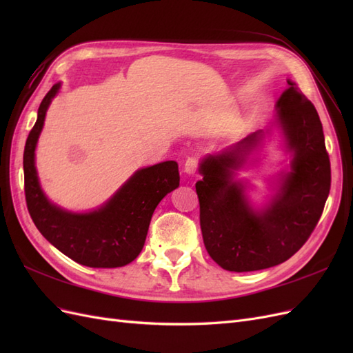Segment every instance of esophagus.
Wrapping results in <instances>:
<instances>
[{"instance_id": "obj_1", "label": "esophagus", "mask_w": 353, "mask_h": 353, "mask_svg": "<svg viewBox=\"0 0 353 353\" xmlns=\"http://www.w3.org/2000/svg\"><path fill=\"white\" fill-rule=\"evenodd\" d=\"M197 165H199V160L196 157H188L184 163V172L188 175H194L197 170Z\"/></svg>"}]
</instances>
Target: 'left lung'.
I'll return each mask as SVG.
<instances>
[{
	"label": "left lung",
	"instance_id": "1",
	"mask_svg": "<svg viewBox=\"0 0 353 353\" xmlns=\"http://www.w3.org/2000/svg\"><path fill=\"white\" fill-rule=\"evenodd\" d=\"M287 83L270 128L200 160L203 178L196 191L203 241L210 258L227 271H259L292 258L316 227L330 193L323 123L297 85L290 79ZM272 125L283 135L291 163L277 177L274 194L258 208L247 196L249 185L236 179V170L248 163Z\"/></svg>",
	"mask_w": 353,
	"mask_h": 353
}]
</instances>
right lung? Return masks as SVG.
Returning a JSON list of instances; mask_svg holds the SVG:
<instances>
[{
    "label": "right lung",
    "mask_w": 353,
    "mask_h": 353,
    "mask_svg": "<svg viewBox=\"0 0 353 353\" xmlns=\"http://www.w3.org/2000/svg\"><path fill=\"white\" fill-rule=\"evenodd\" d=\"M61 83L52 85L38 109L23 153L26 205L39 232L72 261L90 268H117L131 263L147 237L153 212L168 193L179 187L174 160L135 170L131 178L97 209L72 212L48 200L35 166L38 138L46 114Z\"/></svg>",
    "instance_id": "right-lung-1"
}]
</instances>
